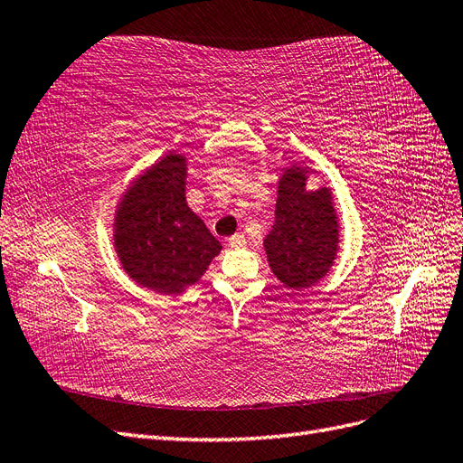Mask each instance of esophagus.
I'll return each mask as SVG.
<instances>
[{
  "label": "esophagus",
  "mask_w": 463,
  "mask_h": 463,
  "mask_svg": "<svg viewBox=\"0 0 463 463\" xmlns=\"http://www.w3.org/2000/svg\"><path fill=\"white\" fill-rule=\"evenodd\" d=\"M245 235L243 233H235V235H232L230 240H228V245L232 247V249H240V247H245Z\"/></svg>",
  "instance_id": "1"
}]
</instances>
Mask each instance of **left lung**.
<instances>
[{
  "mask_svg": "<svg viewBox=\"0 0 463 463\" xmlns=\"http://www.w3.org/2000/svg\"><path fill=\"white\" fill-rule=\"evenodd\" d=\"M305 170L296 165L279 179L276 222L264 240L272 272L289 289L318 282L340 243L330 191H305Z\"/></svg>",
  "mask_w": 463,
  "mask_h": 463,
  "instance_id": "left-lung-1",
  "label": "left lung"
}]
</instances>
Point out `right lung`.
<instances>
[{
    "mask_svg": "<svg viewBox=\"0 0 463 463\" xmlns=\"http://www.w3.org/2000/svg\"><path fill=\"white\" fill-rule=\"evenodd\" d=\"M185 160L170 154L125 194L116 218L119 260L138 284L177 293L197 282L220 241L185 201Z\"/></svg>",
    "mask_w": 463,
    "mask_h": 463,
    "instance_id": "obj_1",
    "label": "right lung"
}]
</instances>
